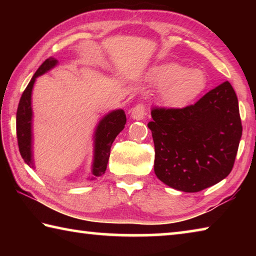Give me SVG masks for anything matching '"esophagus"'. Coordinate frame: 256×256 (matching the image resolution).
I'll use <instances>...</instances> for the list:
<instances>
[{
	"label": "esophagus",
	"instance_id": "1",
	"mask_svg": "<svg viewBox=\"0 0 256 256\" xmlns=\"http://www.w3.org/2000/svg\"><path fill=\"white\" fill-rule=\"evenodd\" d=\"M146 114V105L144 102L138 104V105L134 106L131 110V118L134 120H144Z\"/></svg>",
	"mask_w": 256,
	"mask_h": 256
}]
</instances>
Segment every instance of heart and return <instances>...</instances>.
Returning a JSON list of instances; mask_svg holds the SVG:
<instances>
[{"mask_svg": "<svg viewBox=\"0 0 256 256\" xmlns=\"http://www.w3.org/2000/svg\"><path fill=\"white\" fill-rule=\"evenodd\" d=\"M149 79L162 84V98L170 105H183L198 96L206 84L200 68H186L175 62L158 64L149 71Z\"/></svg>", "mask_w": 256, "mask_h": 256, "instance_id": "b5f03b06", "label": "heart"}]
</instances>
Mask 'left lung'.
Masks as SVG:
<instances>
[{
	"instance_id": "8db88e82",
	"label": "left lung",
	"mask_w": 256,
	"mask_h": 256,
	"mask_svg": "<svg viewBox=\"0 0 256 256\" xmlns=\"http://www.w3.org/2000/svg\"><path fill=\"white\" fill-rule=\"evenodd\" d=\"M151 116L154 172L164 184L193 193L229 175L242 128L238 99L228 81L193 105L154 107Z\"/></svg>"
}]
</instances>
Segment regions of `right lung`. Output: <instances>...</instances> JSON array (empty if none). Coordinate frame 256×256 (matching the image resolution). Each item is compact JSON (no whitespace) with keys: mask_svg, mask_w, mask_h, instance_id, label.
<instances>
[{"mask_svg":"<svg viewBox=\"0 0 256 256\" xmlns=\"http://www.w3.org/2000/svg\"><path fill=\"white\" fill-rule=\"evenodd\" d=\"M58 60L47 58L34 73L32 79L24 89L20 98L18 110H16V138L21 157L24 162L32 167V92L37 76L44 74L45 72L54 68ZM126 123V116L123 110H114L107 114L99 122L96 133H94V157L92 164L94 177L102 176L105 172L110 159V148L118 134L124 128Z\"/></svg>","mask_w":256,"mask_h":256,"instance_id":"1","label":"right lung"}]
</instances>
